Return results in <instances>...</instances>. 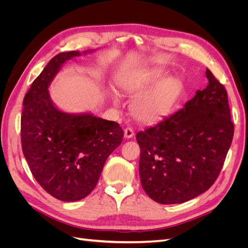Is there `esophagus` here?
<instances>
[{"instance_id":"obj_1","label":"esophagus","mask_w":248,"mask_h":248,"mask_svg":"<svg viewBox=\"0 0 248 248\" xmlns=\"http://www.w3.org/2000/svg\"><path fill=\"white\" fill-rule=\"evenodd\" d=\"M133 136H134V131L131 127H127L126 129H124V137L126 139H131Z\"/></svg>"}]
</instances>
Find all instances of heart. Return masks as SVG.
<instances>
[{
    "label": "heart",
    "instance_id": "b5f03b06",
    "mask_svg": "<svg viewBox=\"0 0 248 248\" xmlns=\"http://www.w3.org/2000/svg\"><path fill=\"white\" fill-rule=\"evenodd\" d=\"M162 77V71H149L128 79L124 85L127 93L137 95L152 86ZM183 85L176 78H168L157 82L137 97L131 104V114L141 123H154L169 115L181 94ZM115 103L118 101L115 99Z\"/></svg>",
    "mask_w": 248,
    "mask_h": 248
}]
</instances>
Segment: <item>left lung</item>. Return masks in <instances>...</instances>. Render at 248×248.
Masks as SVG:
<instances>
[{
    "mask_svg": "<svg viewBox=\"0 0 248 248\" xmlns=\"http://www.w3.org/2000/svg\"><path fill=\"white\" fill-rule=\"evenodd\" d=\"M207 87L156 125L137 133L139 172L159 204H181L208 190L218 177L234 136L227 90L206 70Z\"/></svg>",
    "mask_w": 248,
    "mask_h": 248,
    "instance_id": "1",
    "label": "left lung"
}]
</instances>
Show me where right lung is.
Segmentation results:
<instances>
[{
  "mask_svg": "<svg viewBox=\"0 0 248 248\" xmlns=\"http://www.w3.org/2000/svg\"><path fill=\"white\" fill-rule=\"evenodd\" d=\"M80 55L72 50L52 58L22 104L21 148L29 168L44 190L64 202L79 201L95 188L108 157L124 136L114 121L90 112L70 114L52 102L50 82L63 64Z\"/></svg>",
  "mask_w": 248,
  "mask_h": 248,
  "instance_id": "1",
  "label": "right lung"
}]
</instances>
